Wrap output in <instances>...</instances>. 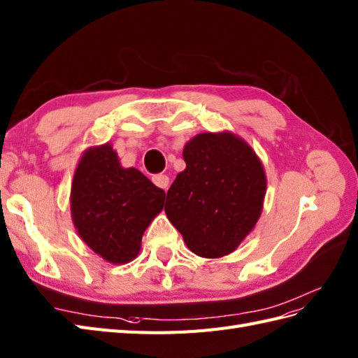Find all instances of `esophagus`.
Wrapping results in <instances>:
<instances>
[{"mask_svg":"<svg viewBox=\"0 0 358 358\" xmlns=\"http://www.w3.org/2000/svg\"><path fill=\"white\" fill-rule=\"evenodd\" d=\"M153 184L158 187V188H162V189H169V185H170V178L167 176V174H155V176L152 178Z\"/></svg>","mask_w":358,"mask_h":358,"instance_id":"esophagus-1","label":"esophagus"}]
</instances>
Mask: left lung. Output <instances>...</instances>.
Masks as SVG:
<instances>
[{
	"mask_svg": "<svg viewBox=\"0 0 358 358\" xmlns=\"http://www.w3.org/2000/svg\"><path fill=\"white\" fill-rule=\"evenodd\" d=\"M182 155L187 169L167 191L165 214L196 255H229L263 211V164L245 139L231 132L200 134Z\"/></svg>",
	"mask_w": 358,
	"mask_h": 358,
	"instance_id": "1",
	"label": "left lung"
}]
</instances>
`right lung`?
Wrapping results in <instances>:
<instances>
[{
	"instance_id": "right-lung-1",
	"label": "right lung",
	"mask_w": 358,
	"mask_h": 358,
	"mask_svg": "<svg viewBox=\"0 0 358 358\" xmlns=\"http://www.w3.org/2000/svg\"><path fill=\"white\" fill-rule=\"evenodd\" d=\"M69 200L80 238L103 259L126 264L139 254L143 234L162 211L165 193L139 170L121 167L106 143L83 153Z\"/></svg>"
}]
</instances>
